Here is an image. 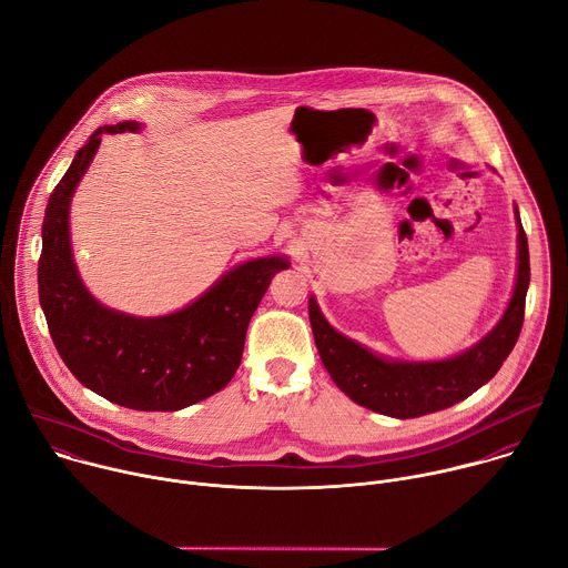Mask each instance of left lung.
I'll return each instance as SVG.
<instances>
[{
	"mask_svg": "<svg viewBox=\"0 0 568 568\" xmlns=\"http://www.w3.org/2000/svg\"><path fill=\"white\" fill-rule=\"evenodd\" d=\"M515 220L517 281L510 303L488 335L454 357L436 362H407L377 355L335 331L316 305V298L310 296L307 312L314 344L333 382L362 407L399 420L443 412L469 397L483 384H488L515 348L524 326L530 258L528 237L524 233L517 206Z\"/></svg>",
	"mask_w": 568,
	"mask_h": 568,
	"instance_id": "obj_1",
	"label": "left lung"
}]
</instances>
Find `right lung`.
<instances>
[{"label":"right lung","mask_w":568,"mask_h":568,"mask_svg":"<svg viewBox=\"0 0 568 568\" xmlns=\"http://www.w3.org/2000/svg\"><path fill=\"white\" fill-rule=\"evenodd\" d=\"M139 130L136 121L99 128L53 189L42 222L40 305L62 362L80 384L134 412H180L231 382L250 321L290 261L272 254L240 263L193 303L164 316H134L97 301L73 261L69 206L103 134Z\"/></svg>","instance_id":"add662e5"}]
</instances>
